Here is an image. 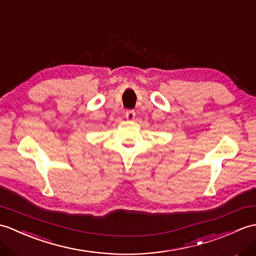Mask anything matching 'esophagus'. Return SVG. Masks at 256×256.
Returning a JSON list of instances; mask_svg holds the SVG:
<instances>
[{"label": "esophagus", "mask_w": 256, "mask_h": 256, "mask_svg": "<svg viewBox=\"0 0 256 256\" xmlns=\"http://www.w3.org/2000/svg\"><path fill=\"white\" fill-rule=\"evenodd\" d=\"M126 116L128 118V120H134V118H135V111H134V110H126Z\"/></svg>", "instance_id": "1"}]
</instances>
